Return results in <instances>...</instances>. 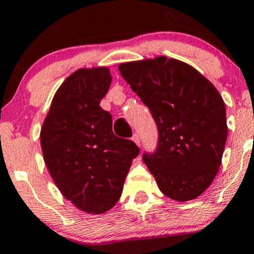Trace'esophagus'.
<instances>
[{"label":"esophagus","mask_w":254,"mask_h":254,"mask_svg":"<svg viewBox=\"0 0 254 254\" xmlns=\"http://www.w3.org/2000/svg\"><path fill=\"white\" fill-rule=\"evenodd\" d=\"M132 141H134L135 143H136V145L137 146H140V143H141V141H140V137H139V135H137V134H135L134 135V136H132Z\"/></svg>","instance_id":"obj_1"}]
</instances>
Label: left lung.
<instances>
[{"label":"left lung","mask_w":254,"mask_h":254,"mask_svg":"<svg viewBox=\"0 0 254 254\" xmlns=\"http://www.w3.org/2000/svg\"><path fill=\"white\" fill-rule=\"evenodd\" d=\"M118 68L157 124V151L143 161L160 190L177 201L198 198L219 172L226 145V108L219 91L193 66L167 56Z\"/></svg>","instance_id":"left-lung-1"}]
</instances>
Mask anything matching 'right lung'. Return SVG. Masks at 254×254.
<instances>
[{
	"label": "right lung",
	"mask_w": 254,
	"mask_h": 254,
	"mask_svg": "<svg viewBox=\"0 0 254 254\" xmlns=\"http://www.w3.org/2000/svg\"><path fill=\"white\" fill-rule=\"evenodd\" d=\"M112 82L107 66L78 68L51 101L40 146L60 193L81 211L104 214L122 195L132 158L140 150L112 130V115L99 106Z\"/></svg>",
	"instance_id": "obj_1"
}]
</instances>
